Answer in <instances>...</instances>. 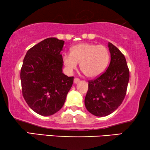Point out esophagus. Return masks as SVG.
Instances as JSON below:
<instances>
[{"instance_id":"34e87169","label":"esophagus","mask_w":150,"mask_h":150,"mask_svg":"<svg viewBox=\"0 0 150 150\" xmlns=\"http://www.w3.org/2000/svg\"><path fill=\"white\" fill-rule=\"evenodd\" d=\"M79 82H80V79H76H76H74V84H77L78 83H79Z\"/></svg>"}]
</instances>
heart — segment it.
<instances>
[{
    "mask_svg": "<svg viewBox=\"0 0 150 150\" xmlns=\"http://www.w3.org/2000/svg\"><path fill=\"white\" fill-rule=\"evenodd\" d=\"M109 51L106 46L89 43H82L71 48L70 54L63 56V64L71 72L80 63V68L88 78L99 76L108 66Z\"/></svg>",
    "mask_w": 150,
    "mask_h": 150,
    "instance_id": "heart-1",
    "label": "heart"
}]
</instances>
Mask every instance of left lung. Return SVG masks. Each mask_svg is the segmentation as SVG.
<instances>
[{
    "mask_svg": "<svg viewBox=\"0 0 150 150\" xmlns=\"http://www.w3.org/2000/svg\"><path fill=\"white\" fill-rule=\"evenodd\" d=\"M108 46L110 64L101 76L89 81L85 99L88 111L98 117L107 116L117 109L126 96L130 78L124 55L111 43Z\"/></svg>",
    "mask_w": 150,
    "mask_h": 150,
    "instance_id": "obj_1",
    "label": "left lung"
}]
</instances>
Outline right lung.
<instances>
[{"label":"right lung","mask_w":150,"mask_h":150,"mask_svg":"<svg viewBox=\"0 0 150 150\" xmlns=\"http://www.w3.org/2000/svg\"><path fill=\"white\" fill-rule=\"evenodd\" d=\"M65 42L55 38L45 39L26 52L20 79L22 95L37 113L49 116L62 108L74 77L63 73L61 54Z\"/></svg>","instance_id":"obj_1"}]
</instances>
